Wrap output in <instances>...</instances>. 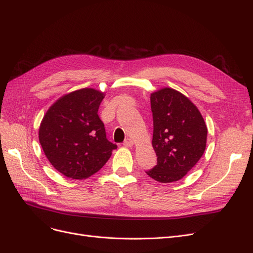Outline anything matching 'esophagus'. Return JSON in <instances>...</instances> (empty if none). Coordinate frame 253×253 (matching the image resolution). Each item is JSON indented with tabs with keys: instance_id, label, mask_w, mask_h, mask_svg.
Instances as JSON below:
<instances>
[{
	"instance_id": "esophagus-1",
	"label": "esophagus",
	"mask_w": 253,
	"mask_h": 253,
	"mask_svg": "<svg viewBox=\"0 0 253 253\" xmlns=\"http://www.w3.org/2000/svg\"><path fill=\"white\" fill-rule=\"evenodd\" d=\"M134 144V140L132 138H126L124 142V145H126V147H133Z\"/></svg>"
}]
</instances>
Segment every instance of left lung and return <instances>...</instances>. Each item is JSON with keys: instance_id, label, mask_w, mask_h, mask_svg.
<instances>
[{"instance_id": "obj_1", "label": "left lung", "mask_w": 253, "mask_h": 253, "mask_svg": "<svg viewBox=\"0 0 253 253\" xmlns=\"http://www.w3.org/2000/svg\"><path fill=\"white\" fill-rule=\"evenodd\" d=\"M150 98L157 165L145 173L159 182L177 181L202 158L208 129L196 105L180 91L164 87Z\"/></svg>"}]
</instances>
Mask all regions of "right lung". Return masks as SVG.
Returning <instances> with one entry per match:
<instances>
[{
    "label": "right lung",
    "mask_w": 253,
    "mask_h": 253,
    "mask_svg": "<svg viewBox=\"0 0 253 253\" xmlns=\"http://www.w3.org/2000/svg\"><path fill=\"white\" fill-rule=\"evenodd\" d=\"M104 93L81 88L53 103L41 121L39 141L55 169L68 178L85 179L108 162L117 145L106 139L98 109Z\"/></svg>",
    "instance_id": "add662e5"
}]
</instances>
